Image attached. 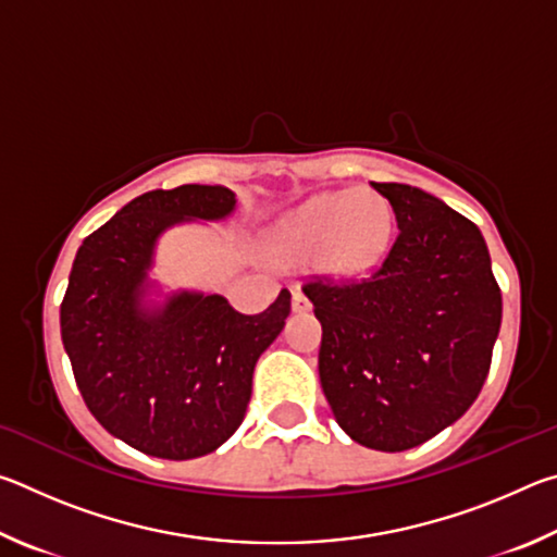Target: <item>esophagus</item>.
<instances>
[{"label": "esophagus", "mask_w": 557, "mask_h": 557, "mask_svg": "<svg viewBox=\"0 0 557 557\" xmlns=\"http://www.w3.org/2000/svg\"><path fill=\"white\" fill-rule=\"evenodd\" d=\"M309 307H312V305H309V299H307L305 292L292 289V309H295V312H307Z\"/></svg>", "instance_id": "34e87169"}]
</instances>
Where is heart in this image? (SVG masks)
<instances>
[{
  "mask_svg": "<svg viewBox=\"0 0 557 557\" xmlns=\"http://www.w3.org/2000/svg\"><path fill=\"white\" fill-rule=\"evenodd\" d=\"M391 238V203L373 188L358 186L317 196L287 215L272 235V250L289 265L317 256L324 270L356 275L385 256Z\"/></svg>",
  "mask_w": 557,
  "mask_h": 557,
  "instance_id": "obj_1",
  "label": "heart"
}]
</instances>
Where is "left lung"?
<instances>
[{"label": "left lung", "mask_w": 557, "mask_h": 557, "mask_svg": "<svg viewBox=\"0 0 557 557\" xmlns=\"http://www.w3.org/2000/svg\"><path fill=\"white\" fill-rule=\"evenodd\" d=\"M371 186L398 235L369 277L309 280L322 322L319 379L338 425L379 451L418 447L469 410L502 326L482 231L408 184Z\"/></svg>", "instance_id": "8db88e82"}]
</instances>
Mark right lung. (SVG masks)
I'll list each match as a JSON object with an SVG mask.
<instances>
[{
  "label": "right lung",
  "instance_id": "1",
  "mask_svg": "<svg viewBox=\"0 0 557 557\" xmlns=\"http://www.w3.org/2000/svg\"><path fill=\"white\" fill-rule=\"evenodd\" d=\"M233 209L225 186L157 188L90 233L73 260L61 338L75 383L92 418L149 457H203L240 428L258 358L289 314L287 289L260 314L199 292H178L159 309L143 305L159 235Z\"/></svg>",
  "mask_w": 557,
  "mask_h": 557
}]
</instances>
